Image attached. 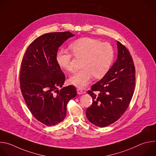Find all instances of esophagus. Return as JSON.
I'll return each instance as SVG.
<instances>
[{
  "instance_id": "esophagus-1",
  "label": "esophagus",
  "mask_w": 156,
  "mask_h": 156,
  "mask_svg": "<svg viewBox=\"0 0 156 156\" xmlns=\"http://www.w3.org/2000/svg\"><path fill=\"white\" fill-rule=\"evenodd\" d=\"M77 94L79 95H81V94H83V91L81 90L80 89H77Z\"/></svg>"
}]
</instances>
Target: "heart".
I'll return each mask as SVG.
<instances>
[{"label":"heart","instance_id":"obj_1","mask_svg":"<svg viewBox=\"0 0 156 156\" xmlns=\"http://www.w3.org/2000/svg\"><path fill=\"white\" fill-rule=\"evenodd\" d=\"M73 55L83 58L81 70L74 73L69 82L78 88L85 87L92 76L100 78L110 70L114 58L115 49L109 43L92 38H82L73 41L69 46ZM72 54L66 49L59 50L56 56L58 65L69 72L73 70Z\"/></svg>","mask_w":156,"mask_h":156}]
</instances>
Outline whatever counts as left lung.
Listing matches in <instances>:
<instances>
[{"label":"left lung","instance_id":"left-lung-1","mask_svg":"<svg viewBox=\"0 0 156 156\" xmlns=\"http://www.w3.org/2000/svg\"><path fill=\"white\" fill-rule=\"evenodd\" d=\"M116 43V62L87 92L93 102L86 110V117L92 124L100 127L108 126L121 117L128 108L135 86L132 58L124 45L118 41Z\"/></svg>","mask_w":156,"mask_h":156}]
</instances>
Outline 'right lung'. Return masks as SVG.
I'll use <instances>...</instances> for the list:
<instances>
[{
  "label": "right lung",
  "instance_id": "add662e5",
  "mask_svg": "<svg viewBox=\"0 0 156 156\" xmlns=\"http://www.w3.org/2000/svg\"><path fill=\"white\" fill-rule=\"evenodd\" d=\"M73 36L69 31L41 35L29 46L22 61L20 80L23 96L33 116L48 126L65 119L67 103L76 95L72 85L59 90L66 77L56 60L59 48Z\"/></svg>",
  "mask_w": 156,
  "mask_h": 156
}]
</instances>
